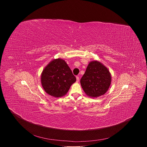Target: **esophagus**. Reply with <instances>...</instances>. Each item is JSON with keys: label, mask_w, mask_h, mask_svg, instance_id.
Here are the masks:
<instances>
[{"label": "esophagus", "mask_w": 147, "mask_h": 147, "mask_svg": "<svg viewBox=\"0 0 147 147\" xmlns=\"http://www.w3.org/2000/svg\"><path fill=\"white\" fill-rule=\"evenodd\" d=\"M79 79H80V78H79V77L76 76V80H76V81H77V82H78L79 81Z\"/></svg>", "instance_id": "esophagus-1"}]
</instances>
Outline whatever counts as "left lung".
Listing matches in <instances>:
<instances>
[{
	"instance_id": "8db88e82",
	"label": "left lung",
	"mask_w": 147,
	"mask_h": 147,
	"mask_svg": "<svg viewBox=\"0 0 147 147\" xmlns=\"http://www.w3.org/2000/svg\"><path fill=\"white\" fill-rule=\"evenodd\" d=\"M112 77L108 69L97 60L91 61L80 80L86 94L97 98L105 94L111 84Z\"/></svg>"
}]
</instances>
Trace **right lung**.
<instances>
[{"instance_id":"obj_1","label":"right lung","mask_w":147,"mask_h":147,"mask_svg":"<svg viewBox=\"0 0 147 147\" xmlns=\"http://www.w3.org/2000/svg\"><path fill=\"white\" fill-rule=\"evenodd\" d=\"M76 81L67 63L60 58L52 60L41 73L40 82L49 95L59 98L65 95Z\"/></svg>"}]
</instances>
